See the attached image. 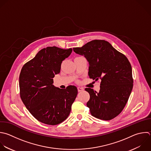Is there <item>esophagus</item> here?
I'll use <instances>...</instances> for the list:
<instances>
[{
	"instance_id": "1",
	"label": "esophagus",
	"mask_w": 151,
	"mask_h": 151,
	"mask_svg": "<svg viewBox=\"0 0 151 151\" xmlns=\"http://www.w3.org/2000/svg\"><path fill=\"white\" fill-rule=\"evenodd\" d=\"M77 90H78V92H80V91H83V88H82V87H77Z\"/></svg>"
}]
</instances>
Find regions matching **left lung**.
I'll list each match as a JSON object with an SVG mask.
<instances>
[{"instance_id":"left-lung-1","label":"left lung","mask_w":151,"mask_h":151,"mask_svg":"<svg viewBox=\"0 0 151 151\" xmlns=\"http://www.w3.org/2000/svg\"><path fill=\"white\" fill-rule=\"evenodd\" d=\"M73 50L88 61L89 77L96 81L101 80L99 92L85 88L90 94L87 106L90 113L101 120L113 119L124 109L133 88L130 62L104 40H93Z\"/></svg>"}]
</instances>
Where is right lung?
I'll return each mask as SVG.
<instances>
[{
  "label": "right lung",
  "mask_w": 151,
  "mask_h": 151,
  "mask_svg": "<svg viewBox=\"0 0 151 151\" xmlns=\"http://www.w3.org/2000/svg\"><path fill=\"white\" fill-rule=\"evenodd\" d=\"M72 50L48 47L22 68L19 75L21 100L31 114L44 124L56 125L65 120L77 97L76 86H69L63 90L52 84L55 75L60 72L63 61Z\"/></svg>",
  "instance_id": "right-lung-1"
}]
</instances>
